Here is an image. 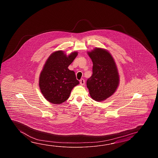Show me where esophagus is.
Returning <instances> with one entry per match:
<instances>
[{"label": "esophagus", "mask_w": 158, "mask_h": 158, "mask_svg": "<svg viewBox=\"0 0 158 158\" xmlns=\"http://www.w3.org/2000/svg\"><path fill=\"white\" fill-rule=\"evenodd\" d=\"M80 85L81 86H83V85H85V80H84L83 78L81 79L80 81Z\"/></svg>", "instance_id": "1"}]
</instances>
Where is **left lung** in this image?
I'll return each mask as SVG.
<instances>
[{"label":"left lung","mask_w":158,"mask_h":158,"mask_svg":"<svg viewBox=\"0 0 158 158\" xmlns=\"http://www.w3.org/2000/svg\"><path fill=\"white\" fill-rule=\"evenodd\" d=\"M87 54L93 66V74L87 80V87L92 99L102 102L113 95L118 88V68L110 53L104 49L95 48Z\"/></svg>","instance_id":"1"}]
</instances>
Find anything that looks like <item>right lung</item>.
<instances>
[{
	"mask_svg": "<svg viewBox=\"0 0 158 158\" xmlns=\"http://www.w3.org/2000/svg\"><path fill=\"white\" fill-rule=\"evenodd\" d=\"M77 55L75 51L67 56L63 51H57L44 65L39 86L44 97L51 103L61 104L67 101L73 88L80 83L74 71L68 68Z\"/></svg>",
	"mask_w": 158,
	"mask_h": 158,
	"instance_id": "obj_1",
	"label": "right lung"
}]
</instances>
